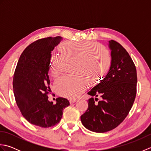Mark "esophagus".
<instances>
[{
  "label": "esophagus",
  "instance_id": "esophagus-1",
  "mask_svg": "<svg viewBox=\"0 0 151 151\" xmlns=\"http://www.w3.org/2000/svg\"><path fill=\"white\" fill-rule=\"evenodd\" d=\"M77 101V100H76V99H70L69 100V102L70 104H72V103H75V102H76Z\"/></svg>",
  "mask_w": 151,
  "mask_h": 151
}]
</instances>
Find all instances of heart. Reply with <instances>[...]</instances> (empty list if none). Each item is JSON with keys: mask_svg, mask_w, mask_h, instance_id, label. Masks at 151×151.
I'll use <instances>...</instances> for the list:
<instances>
[{"mask_svg": "<svg viewBox=\"0 0 151 151\" xmlns=\"http://www.w3.org/2000/svg\"><path fill=\"white\" fill-rule=\"evenodd\" d=\"M61 54H54L50 61V72L58 77L70 65V76H64L55 82V89L62 97L75 99L86 84H94L110 69V51L101 44L93 42H65L60 47Z\"/></svg>", "mask_w": 151, "mask_h": 151, "instance_id": "heart-1", "label": "heart"}]
</instances>
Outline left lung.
Here are the masks:
<instances>
[{"label": "left lung", "mask_w": 151, "mask_h": 151, "mask_svg": "<svg viewBox=\"0 0 151 151\" xmlns=\"http://www.w3.org/2000/svg\"><path fill=\"white\" fill-rule=\"evenodd\" d=\"M111 64L103 81L89 91L92 97L100 95L97 103L93 97L81 117L83 125L95 132L103 133L119 126L129 114L136 95V66L124 48L114 40L109 41ZM99 99L95 98V101Z\"/></svg>", "instance_id": "left-lung-1"}]
</instances>
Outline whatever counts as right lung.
<instances>
[{"label": "right lung", "instance_id": "right-lung-1", "mask_svg": "<svg viewBox=\"0 0 151 151\" xmlns=\"http://www.w3.org/2000/svg\"><path fill=\"white\" fill-rule=\"evenodd\" d=\"M62 39L48 37L30 44L19 58L13 79L15 101L22 115L30 123L42 128L58 123L63 109L69 105L65 98H57L55 104L48 100L51 52Z\"/></svg>", "mask_w": 151, "mask_h": 151}]
</instances>
